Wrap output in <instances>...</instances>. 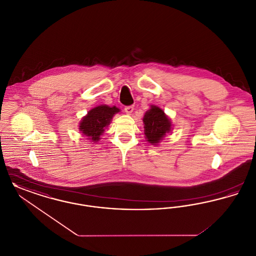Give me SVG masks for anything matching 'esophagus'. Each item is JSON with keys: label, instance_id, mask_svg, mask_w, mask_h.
<instances>
[{"label": "esophagus", "instance_id": "esophagus-1", "mask_svg": "<svg viewBox=\"0 0 256 256\" xmlns=\"http://www.w3.org/2000/svg\"><path fill=\"white\" fill-rule=\"evenodd\" d=\"M134 106H126L124 108V111H126V113L128 114V115H130L132 112H134Z\"/></svg>", "mask_w": 256, "mask_h": 256}]
</instances>
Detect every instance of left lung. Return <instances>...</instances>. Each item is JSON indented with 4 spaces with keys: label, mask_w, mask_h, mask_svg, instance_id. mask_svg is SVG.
I'll return each instance as SVG.
<instances>
[{
    "label": "left lung",
    "mask_w": 256,
    "mask_h": 256,
    "mask_svg": "<svg viewBox=\"0 0 256 256\" xmlns=\"http://www.w3.org/2000/svg\"><path fill=\"white\" fill-rule=\"evenodd\" d=\"M144 134L146 142L150 145L158 146L161 140L170 134L172 130V122L164 110L158 106L152 104L143 117Z\"/></svg>",
    "instance_id": "8db88e82"
}]
</instances>
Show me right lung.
<instances>
[{
  "mask_svg": "<svg viewBox=\"0 0 256 256\" xmlns=\"http://www.w3.org/2000/svg\"><path fill=\"white\" fill-rule=\"evenodd\" d=\"M121 110L118 108L100 104L89 110L86 116L82 119L78 126L80 134H84L90 142L97 143L106 128L110 124L115 114Z\"/></svg>",
  "mask_w": 256,
  "mask_h": 256,
  "instance_id": "add662e5",
  "label": "right lung"
}]
</instances>
